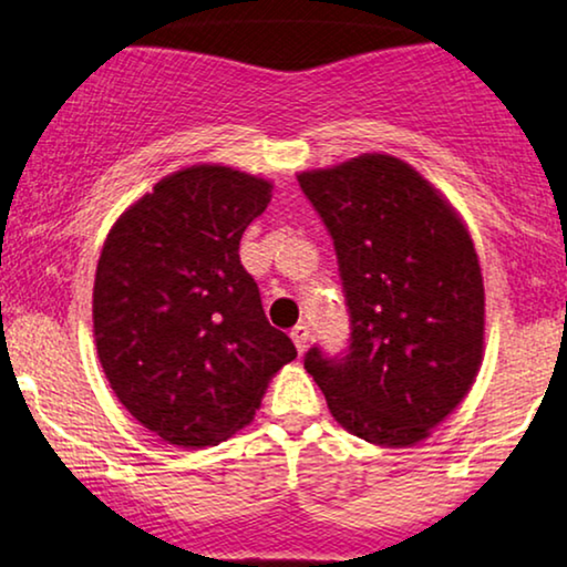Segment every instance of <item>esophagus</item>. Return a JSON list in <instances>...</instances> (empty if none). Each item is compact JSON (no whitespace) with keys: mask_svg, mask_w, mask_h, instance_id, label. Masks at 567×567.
I'll list each match as a JSON object with an SVG mask.
<instances>
[{"mask_svg":"<svg viewBox=\"0 0 567 567\" xmlns=\"http://www.w3.org/2000/svg\"><path fill=\"white\" fill-rule=\"evenodd\" d=\"M290 337H292V342H296L298 355H303L306 348H308V327H306V324H298V327L290 332Z\"/></svg>","mask_w":567,"mask_h":567,"instance_id":"esophagus-1","label":"esophagus"}]
</instances>
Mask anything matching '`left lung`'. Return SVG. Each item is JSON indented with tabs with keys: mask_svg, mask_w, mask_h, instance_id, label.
<instances>
[{
	"mask_svg": "<svg viewBox=\"0 0 567 567\" xmlns=\"http://www.w3.org/2000/svg\"><path fill=\"white\" fill-rule=\"evenodd\" d=\"M334 240L350 311L342 358L303 367L346 432L413 447L468 395L484 358V279L468 227L411 164L361 154L298 175Z\"/></svg>",
	"mask_w": 567,
	"mask_h": 567,
	"instance_id": "1",
	"label": "left lung"
}]
</instances>
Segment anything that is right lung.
Masks as SVG:
<instances>
[{"label": "right lung", "instance_id": "right-lung-1", "mask_svg": "<svg viewBox=\"0 0 567 567\" xmlns=\"http://www.w3.org/2000/svg\"><path fill=\"white\" fill-rule=\"evenodd\" d=\"M271 185L221 164L162 177L120 214L93 279V340L127 413L177 447L254 421L296 346L264 313L240 238Z\"/></svg>", "mask_w": 567, "mask_h": 567}]
</instances>
